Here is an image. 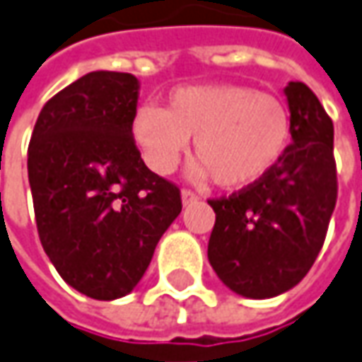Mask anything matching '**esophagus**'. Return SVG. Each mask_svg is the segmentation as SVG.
<instances>
[{
	"mask_svg": "<svg viewBox=\"0 0 362 362\" xmlns=\"http://www.w3.org/2000/svg\"><path fill=\"white\" fill-rule=\"evenodd\" d=\"M199 199L197 193H193V191H189V189H183L181 191V201H183V205H191V203H195Z\"/></svg>",
	"mask_w": 362,
	"mask_h": 362,
	"instance_id": "34e87169",
	"label": "esophagus"
}]
</instances>
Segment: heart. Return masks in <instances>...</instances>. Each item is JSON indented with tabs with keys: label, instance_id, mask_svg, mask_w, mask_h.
<instances>
[{
	"label": "heart",
	"instance_id": "1",
	"mask_svg": "<svg viewBox=\"0 0 362 362\" xmlns=\"http://www.w3.org/2000/svg\"><path fill=\"white\" fill-rule=\"evenodd\" d=\"M131 135L157 175L173 173L193 139L191 177H213L221 189L239 191L257 185L285 157L291 113L283 99L247 85H181L165 109H137Z\"/></svg>",
	"mask_w": 362,
	"mask_h": 362
}]
</instances>
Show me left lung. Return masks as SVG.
Returning <instances> with one entry per match:
<instances>
[{
  "label": "left lung",
  "mask_w": 362,
  "mask_h": 362,
  "mask_svg": "<svg viewBox=\"0 0 362 362\" xmlns=\"http://www.w3.org/2000/svg\"><path fill=\"white\" fill-rule=\"evenodd\" d=\"M291 145L257 185L211 199L207 257L217 277L247 299H269L309 273L337 203L333 121L300 81L285 87Z\"/></svg>",
  "instance_id": "left-lung-1"
}]
</instances>
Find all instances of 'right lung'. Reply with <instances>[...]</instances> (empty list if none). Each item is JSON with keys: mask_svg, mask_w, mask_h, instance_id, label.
Here are the masks:
<instances>
[{"mask_svg": "<svg viewBox=\"0 0 362 362\" xmlns=\"http://www.w3.org/2000/svg\"><path fill=\"white\" fill-rule=\"evenodd\" d=\"M139 81L91 71L43 105L28 175L37 233L53 267L97 300L129 295L181 213V193L143 163L131 135Z\"/></svg>", "mask_w": 362, "mask_h": 362, "instance_id": "obj_1", "label": "right lung"}]
</instances>
